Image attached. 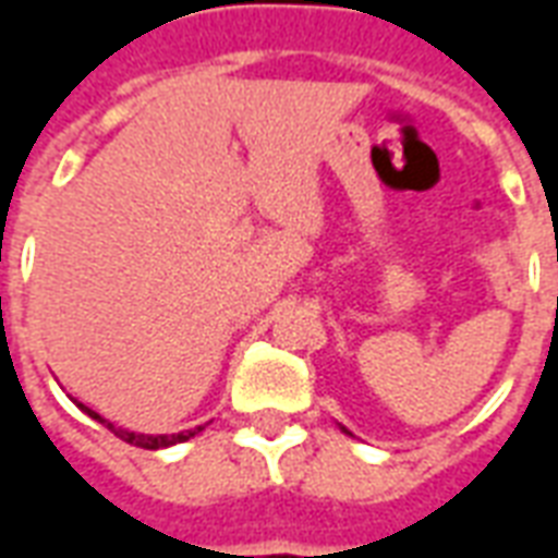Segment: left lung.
Instances as JSON below:
<instances>
[{
	"mask_svg": "<svg viewBox=\"0 0 558 558\" xmlns=\"http://www.w3.org/2000/svg\"><path fill=\"white\" fill-rule=\"evenodd\" d=\"M347 433H350V430H347Z\"/></svg>",
	"mask_w": 558,
	"mask_h": 558,
	"instance_id": "8db88e82",
	"label": "left lung"
}]
</instances>
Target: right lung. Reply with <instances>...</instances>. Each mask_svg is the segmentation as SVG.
Listing matches in <instances>:
<instances>
[{"label": "right lung", "mask_w": 558, "mask_h": 558, "mask_svg": "<svg viewBox=\"0 0 558 558\" xmlns=\"http://www.w3.org/2000/svg\"><path fill=\"white\" fill-rule=\"evenodd\" d=\"M77 407H80V410H83V412H86V415H89V418L101 421L104 427H107V430H113L116 436H119V439H122V442H128V445H137V448H148V451H158V448H170V445H175V442H187V439H191V436H196V433L203 430V424H199V427H196V430L172 433V436H148V433L122 430V427H116L113 421L101 418V415H98V412H92L89 407H83V403H77Z\"/></svg>", "instance_id": "obj_1"}]
</instances>
